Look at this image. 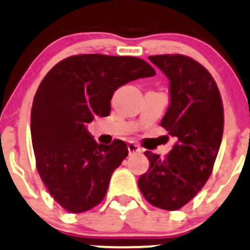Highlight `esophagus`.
<instances>
[{
	"label": "esophagus",
	"instance_id": "esophagus-1",
	"mask_svg": "<svg viewBox=\"0 0 250 250\" xmlns=\"http://www.w3.org/2000/svg\"><path fill=\"white\" fill-rule=\"evenodd\" d=\"M128 151H129V154H135V152H142L143 149L139 145L134 144V143H129L128 144Z\"/></svg>",
	"mask_w": 250,
	"mask_h": 250
}]
</instances>
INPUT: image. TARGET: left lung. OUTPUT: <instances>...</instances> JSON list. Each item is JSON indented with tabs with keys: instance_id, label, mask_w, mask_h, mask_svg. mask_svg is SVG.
Returning a JSON list of instances; mask_svg holds the SVG:
<instances>
[{
	"instance_id": "obj_1",
	"label": "left lung",
	"mask_w": 250,
	"mask_h": 250,
	"mask_svg": "<svg viewBox=\"0 0 250 250\" xmlns=\"http://www.w3.org/2000/svg\"><path fill=\"white\" fill-rule=\"evenodd\" d=\"M149 60L169 79L171 104L161 127L177 143L165 159L144 152L150 168L138 186L150 204L173 211L188 204L211 174L224 133V106L214 78L195 60L177 53Z\"/></svg>"
}]
</instances>
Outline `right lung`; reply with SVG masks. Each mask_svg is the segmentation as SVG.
Segmentation results:
<instances>
[{
    "instance_id": "obj_1",
    "label": "right lung",
    "mask_w": 250,
    "mask_h": 250,
    "mask_svg": "<svg viewBox=\"0 0 250 250\" xmlns=\"http://www.w3.org/2000/svg\"><path fill=\"white\" fill-rule=\"evenodd\" d=\"M155 74L142 58L89 53L64 58L42 79L31 107V142L39 174L64 210L79 214L100 204L128 155L120 139L98 144L86 125L110 115L120 86Z\"/></svg>"
}]
</instances>
